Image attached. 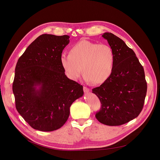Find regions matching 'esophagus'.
<instances>
[{
    "mask_svg": "<svg viewBox=\"0 0 160 160\" xmlns=\"http://www.w3.org/2000/svg\"><path fill=\"white\" fill-rule=\"evenodd\" d=\"M83 92L85 93H88L90 91V89L89 88H86V87H83Z\"/></svg>",
    "mask_w": 160,
    "mask_h": 160,
    "instance_id": "esophagus-1",
    "label": "esophagus"
}]
</instances>
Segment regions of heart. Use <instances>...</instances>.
Returning a JSON list of instances; mask_svg holds the SVG:
<instances>
[{
    "label": "heart",
    "mask_w": 160,
    "mask_h": 160,
    "mask_svg": "<svg viewBox=\"0 0 160 160\" xmlns=\"http://www.w3.org/2000/svg\"><path fill=\"white\" fill-rule=\"evenodd\" d=\"M115 57L112 48L82 39L72 45L69 53L60 55V62L67 76L77 80L82 71L88 82L99 85L105 83L112 74Z\"/></svg>",
    "instance_id": "heart-1"
}]
</instances>
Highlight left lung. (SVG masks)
Wrapping results in <instances>:
<instances>
[{
	"label": "left lung",
	"instance_id": "obj_1",
	"mask_svg": "<svg viewBox=\"0 0 160 160\" xmlns=\"http://www.w3.org/2000/svg\"><path fill=\"white\" fill-rule=\"evenodd\" d=\"M101 36L113 50L115 62L108 80L92 89L102 104L96 118L105 125L119 126L134 119L141 112L147 82L143 66L133 50L112 33L105 32Z\"/></svg>",
	"mask_w": 160,
	"mask_h": 160
}]
</instances>
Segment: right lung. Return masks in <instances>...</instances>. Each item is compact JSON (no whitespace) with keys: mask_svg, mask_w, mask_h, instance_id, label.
I'll return each instance as SVG.
<instances>
[{"mask_svg":"<svg viewBox=\"0 0 160 160\" xmlns=\"http://www.w3.org/2000/svg\"><path fill=\"white\" fill-rule=\"evenodd\" d=\"M68 35L42 34L28 46L15 68L12 92L16 108L32 128L52 132L67 121L70 107L83 96V86L69 79L60 55Z\"/></svg>","mask_w":160,"mask_h":160,"instance_id":"right-lung-1","label":"right lung"}]
</instances>
